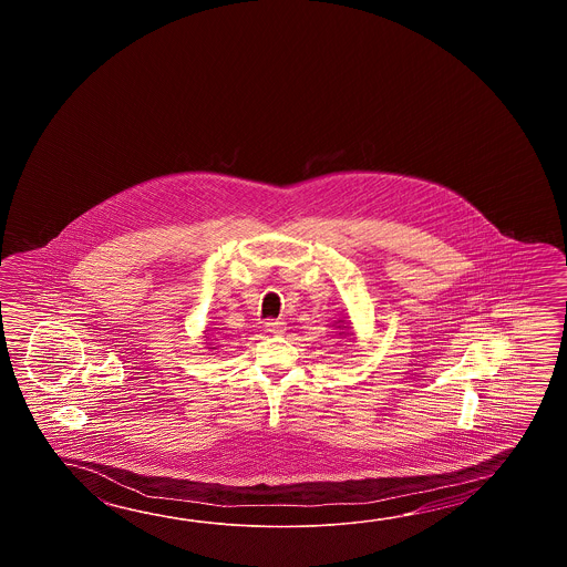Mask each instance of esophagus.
<instances>
[{
    "mask_svg": "<svg viewBox=\"0 0 567 567\" xmlns=\"http://www.w3.org/2000/svg\"><path fill=\"white\" fill-rule=\"evenodd\" d=\"M266 332L271 337H279V334L286 332V322L284 320H269L266 324Z\"/></svg>",
    "mask_w": 567,
    "mask_h": 567,
    "instance_id": "34e87169",
    "label": "esophagus"
}]
</instances>
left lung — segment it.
<instances>
[{"label":"left lung","mask_w":567,"mask_h":567,"mask_svg":"<svg viewBox=\"0 0 567 567\" xmlns=\"http://www.w3.org/2000/svg\"><path fill=\"white\" fill-rule=\"evenodd\" d=\"M337 330H342V332H338L340 337H352V332H350V326L344 324V320H337Z\"/></svg>","instance_id":"left-lung-1"}]
</instances>
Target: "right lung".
Segmentation results:
<instances>
[{"instance_id": "1", "label": "right lung", "mask_w": 567, "mask_h": 567, "mask_svg": "<svg viewBox=\"0 0 567 567\" xmlns=\"http://www.w3.org/2000/svg\"><path fill=\"white\" fill-rule=\"evenodd\" d=\"M213 349H215V347H213Z\"/></svg>"}]
</instances>
